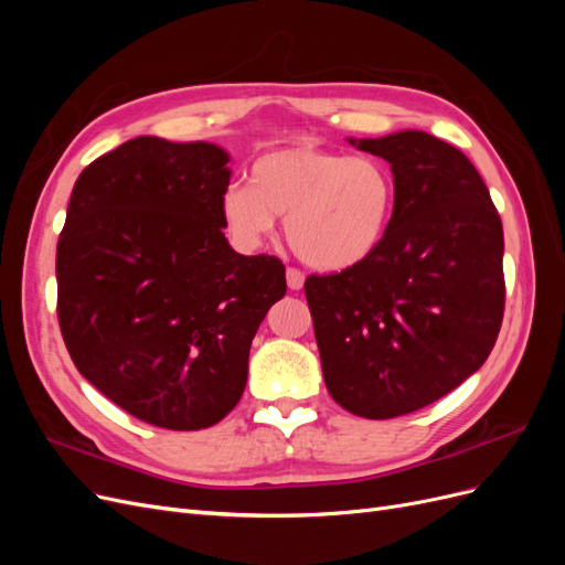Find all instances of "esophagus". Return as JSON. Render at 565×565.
Segmentation results:
<instances>
[{
	"mask_svg": "<svg viewBox=\"0 0 565 565\" xmlns=\"http://www.w3.org/2000/svg\"><path fill=\"white\" fill-rule=\"evenodd\" d=\"M287 287L289 289H301L303 287V273L299 268H287Z\"/></svg>",
	"mask_w": 565,
	"mask_h": 565,
	"instance_id": "34e87169",
	"label": "esophagus"
}]
</instances>
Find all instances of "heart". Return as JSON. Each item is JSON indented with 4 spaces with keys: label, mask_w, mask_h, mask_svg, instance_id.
<instances>
[{
    "label": "heart",
    "mask_w": 565,
    "mask_h": 565,
    "mask_svg": "<svg viewBox=\"0 0 565 565\" xmlns=\"http://www.w3.org/2000/svg\"><path fill=\"white\" fill-rule=\"evenodd\" d=\"M249 183L221 195V218L233 241L252 249L285 218L287 243L318 270H347L380 247L391 224L396 183L367 156L297 143L252 164Z\"/></svg>",
    "instance_id": "heart-1"
}]
</instances>
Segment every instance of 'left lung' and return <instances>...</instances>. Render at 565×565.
Listing matches in <instances>:
<instances>
[{"label": "left lung", "instance_id": "1", "mask_svg": "<svg viewBox=\"0 0 565 565\" xmlns=\"http://www.w3.org/2000/svg\"><path fill=\"white\" fill-rule=\"evenodd\" d=\"M391 164V224L365 262L303 282L330 396L365 419L436 403L486 363L504 316V235L459 148L424 131L353 141Z\"/></svg>", "mask_w": 565, "mask_h": 565}]
</instances>
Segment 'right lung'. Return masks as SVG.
<instances>
[{
  "label": "right lung",
  "instance_id": "add662e5",
  "mask_svg": "<svg viewBox=\"0 0 565 565\" xmlns=\"http://www.w3.org/2000/svg\"><path fill=\"white\" fill-rule=\"evenodd\" d=\"M226 164L214 143L131 139L84 167L58 237L56 311L75 367L172 431L237 405L252 339L287 292L278 256L226 241Z\"/></svg>",
  "mask_w": 565,
  "mask_h": 565
}]
</instances>
